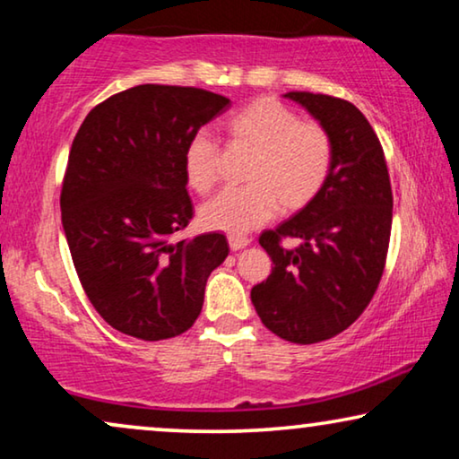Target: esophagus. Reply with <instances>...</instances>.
Listing matches in <instances>:
<instances>
[{
	"label": "esophagus",
	"instance_id": "esophagus-1",
	"mask_svg": "<svg viewBox=\"0 0 459 459\" xmlns=\"http://www.w3.org/2000/svg\"><path fill=\"white\" fill-rule=\"evenodd\" d=\"M250 244V238L247 236H230V248L231 250H242Z\"/></svg>",
	"mask_w": 459,
	"mask_h": 459
}]
</instances>
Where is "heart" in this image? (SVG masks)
<instances>
[{
	"mask_svg": "<svg viewBox=\"0 0 459 459\" xmlns=\"http://www.w3.org/2000/svg\"><path fill=\"white\" fill-rule=\"evenodd\" d=\"M231 148L250 150L242 179L247 186L225 190L200 209L204 228L230 236L248 234L278 209L297 212L322 192L334 162V143L319 123L300 121L273 98H256L223 118ZM219 146L196 134L184 148V178L194 192L206 194L217 181Z\"/></svg>",
	"mask_w": 459,
	"mask_h": 459,
	"instance_id": "1",
	"label": "heart"
}]
</instances>
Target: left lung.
<instances>
[{"label": "left lung", "instance_id": "1", "mask_svg": "<svg viewBox=\"0 0 459 459\" xmlns=\"http://www.w3.org/2000/svg\"><path fill=\"white\" fill-rule=\"evenodd\" d=\"M284 98L328 131L334 162L305 209L261 234L273 267L250 300L275 336L313 344L347 330L372 300L391 240L393 192L378 135L359 108L324 93ZM288 237L299 240L297 247H285Z\"/></svg>", "mask_w": 459, "mask_h": 459}]
</instances>
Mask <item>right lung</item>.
I'll list each match as a JSON object with an SVG mask.
<instances>
[{"label": "right lung", "instance_id": "right-lung-1", "mask_svg": "<svg viewBox=\"0 0 459 459\" xmlns=\"http://www.w3.org/2000/svg\"><path fill=\"white\" fill-rule=\"evenodd\" d=\"M230 100L198 87L137 85L104 100L74 135L60 194L81 286L123 334L165 341L203 311L230 253L217 231L175 242L190 223L184 148Z\"/></svg>", "mask_w": 459, "mask_h": 459}]
</instances>
